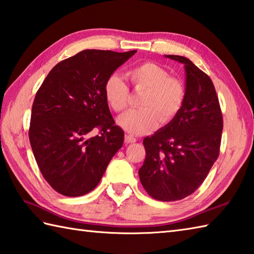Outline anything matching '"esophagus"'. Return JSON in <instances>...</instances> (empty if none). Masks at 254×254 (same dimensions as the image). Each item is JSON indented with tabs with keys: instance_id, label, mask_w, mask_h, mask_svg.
<instances>
[{
	"instance_id": "esophagus-1",
	"label": "esophagus",
	"mask_w": 254,
	"mask_h": 254,
	"mask_svg": "<svg viewBox=\"0 0 254 254\" xmlns=\"http://www.w3.org/2000/svg\"><path fill=\"white\" fill-rule=\"evenodd\" d=\"M124 140H126V143H135L136 142V138L133 135H130V134H127L126 137H124Z\"/></svg>"
}]
</instances>
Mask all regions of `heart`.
<instances>
[{
  "mask_svg": "<svg viewBox=\"0 0 254 254\" xmlns=\"http://www.w3.org/2000/svg\"><path fill=\"white\" fill-rule=\"evenodd\" d=\"M135 89L145 90L141 109H131L118 118L124 131L138 135L154 130L158 123L166 124L175 118L185 102L186 90L180 79L168 77V72L154 63H143L127 72ZM104 98L113 111L120 112L127 106L128 88L118 74H111L104 82Z\"/></svg>",
  "mask_w": 254,
  "mask_h": 254,
  "instance_id": "b5f03b06",
  "label": "heart"
}]
</instances>
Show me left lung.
I'll use <instances>...</instances> for the list:
<instances>
[{
  "instance_id": "obj_1",
  "label": "left lung",
  "mask_w": 254,
  "mask_h": 254,
  "mask_svg": "<svg viewBox=\"0 0 254 254\" xmlns=\"http://www.w3.org/2000/svg\"><path fill=\"white\" fill-rule=\"evenodd\" d=\"M165 57L184 64L185 102L171 122L143 140L146 156L138 176L154 199L175 201L205 181L219 156L223 122L211 79L186 57Z\"/></svg>"
}]
</instances>
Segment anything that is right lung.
<instances>
[{
	"instance_id": "add662e5",
	"label": "right lung",
	"mask_w": 254,
	"mask_h": 254,
	"mask_svg": "<svg viewBox=\"0 0 254 254\" xmlns=\"http://www.w3.org/2000/svg\"><path fill=\"white\" fill-rule=\"evenodd\" d=\"M136 51L86 49L58 63L35 96L29 142L45 180L68 197L86 195L101 181L123 145L104 98V82ZM98 127L101 134L89 137Z\"/></svg>"
}]
</instances>
